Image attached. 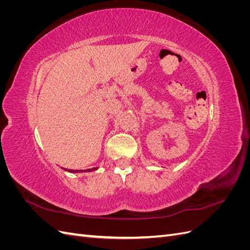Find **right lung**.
Instances as JSON below:
<instances>
[{
  "mask_svg": "<svg viewBox=\"0 0 250 250\" xmlns=\"http://www.w3.org/2000/svg\"><path fill=\"white\" fill-rule=\"evenodd\" d=\"M96 169H97V168H95V169H94V168H93V169H87L86 171H92V170H96ZM67 171H69V172H79V171H77V170H76V171H74V170H67Z\"/></svg>",
  "mask_w": 250,
  "mask_h": 250,
  "instance_id": "1",
  "label": "right lung"
}]
</instances>
